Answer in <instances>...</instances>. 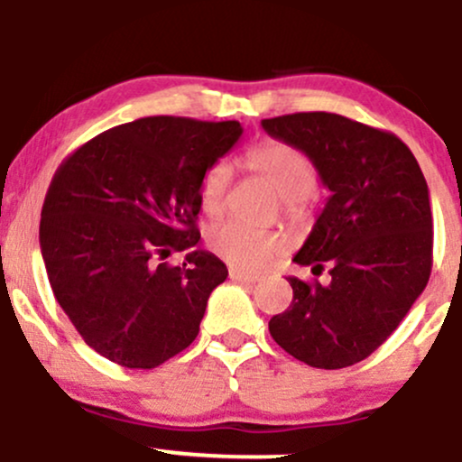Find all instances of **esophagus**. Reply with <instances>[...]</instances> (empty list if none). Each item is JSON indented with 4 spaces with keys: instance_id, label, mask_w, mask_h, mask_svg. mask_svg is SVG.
<instances>
[{
    "instance_id": "obj_1",
    "label": "esophagus",
    "mask_w": 462,
    "mask_h": 462,
    "mask_svg": "<svg viewBox=\"0 0 462 462\" xmlns=\"http://www.w3.org/2000/svg\"><path fill=\"white\" fill-rule=\"evenodd\" d=\"M227 273H230L232 280H238V282H258V280H261V275L243 272V269H236V267H230V272Z\"/></svg>"
}]
</instances>
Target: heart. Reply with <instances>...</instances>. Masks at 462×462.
<instances>
[{"mask_svg": "<svg viewBox=\"0 0 462 462\" xmlns=\"http://www.w3.org/2000/svg\"><path fill=\"white\" fill-rule=\"evenodd\" d=\"M247 164L267 180L269 187L282 198V208L291 219H301L309 206V195L317 189L319 176L315 164L300 147L284 141H264L247 152ZM232 182V164L219 158L204 171L199 182V204L206 215L224 213L226 195ZM210 252L236 269L267 267L282 256L291 241L282 230H256L238 221L217 224L206 235Z\"/></svg>", "mask_w": 462, "mask_h": 462, "instance_id": "b5f03b06", "label": "heart"}]
</instances>
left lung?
<instances>
[{
	"label": "left lung",
	"instance_id": "8db88e82",
	"mask_svg": "<svg viewBox=\"0 0 462 462\" xmlns=\"http://www.w3.org/2000/svg\"><path fill=\"white\" fill-rule=\"evenodd\" d=\"M273 139L300 147L332 190L295 254L330 282L289 278L293 301L269 332L284 352L317 369L374 354L404 319L432 272V210L417 158L393 132L334 113L263 119Z\"/></svg>",
	"mask_w": 462,
	"mask_h": 462
}]
</instances>
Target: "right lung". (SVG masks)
Wrapping results in <instances>:
<instances>
[{
  "instance_id": "obj_1",
  "label": "right lung",
  "mask_w": 462,
  "mask_h": 462,
  "mask_svg": "<svg viewBox=\"0 0 462 462\" xmlns=\"http://www.w3.org/2000/svg\"><path fill=\"white\" fill-rule=\"evenodd\" d=\"M238 121L143 116L62 161L41 210V254L58 304L88 347L153 369L187 349L227 278L198 245L199 182L241 136Z\"/></svg>"
}]
</instances>
